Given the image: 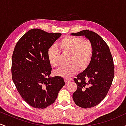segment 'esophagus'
<instances>
[{
  "instance_id": "1",
  "label": "esophagus",
  "mask_w": 126,
  "mask_h": 126,
  "mask_svg": "<svg viewBox=\"0 0 126 126\" xmlns=\"http://www.w3.org/2000/svg\"><path fill=\"white\" fill-rule=\"evenodd\" d=\"M64 81L66 82V84H67L68 83H69V82L71 81V79H68V78H64Z\"/></svg>"
}]
</instances>
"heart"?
<instances>
[{
  "label": "heart",
  "mask_w": 126,
  "mask_h": 126,
  "mask_svg": "<svg viewBox=\"0 0 126 126\" xmlns=\"http://www.w3.org/2000/svg\"><path fill=\"white\" fill-rule=\"evenodd\" d=\"M59 48L64 54H69L68 63L56 70L59 76L69 78L77 72L78 67L83 70L90 64L93 55V46L89 40H83L79 37L66 36L58 43ZM60 53L57 47L53 46L48 49L47 57L50 64L57 67L59 64Z\"/></svg>",
  "instance_id": "b5f03b06"
}]
</instances>
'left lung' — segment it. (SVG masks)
Listing matches in <instances>:
<instances>
[{
	"instance_id": "1",
	"label": "left lung",
	"mask_w": 126,
	"mask_h": 126,
	"mask_svg": "<svg viewBox=\"0 0 126 126\" xmlns=\"http://www.w3.org/2000/svg\"><path fill=\"white\" fill-rule=\"evenodd\" d=\"M71 35L85 36L93 46L90 64L74 79L78 88L73 94V99L78 106L93 107L104 99L112 84L114 76L113 59L108 45L95 32L85 30Z\"/></svg>"
}]
</instances>
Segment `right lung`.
<instances>
[{"mask_svg":"<svg viewBox=\"0 0 126 126\" xmlns=\"http://www.w3.org/2000/svg\"><path fill=\"white\" fill-rule=\"evenodd\" d=\"M62 34L34 28L17 42L12 54V80L21 97L30 106L45 108L54 103L65 85L63 78L50 77L47 52Z\"/></svg>","mask_w":126,"mask_h":126,"instance_id":"obj_1","label":"right lung"}]
</instances>
